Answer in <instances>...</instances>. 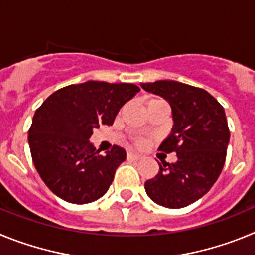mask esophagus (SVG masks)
<instances>
[{
	"instance_id": "34e87169",
	"label": "esophagus",
	"mask_w": 255,
	"mask_h": 255,
	"mask_svg": "<svg viewBox=\"0 0 255 255\" xmlns=\"http://www.w3.org/2000/svg\"><path fill=\"white\" fill-rule=\"evenodd\" d=\"M126 158L131 159V161H138V159L141 158V154H138V153H134V152H128Z\"/></svg>"
}]
</instances>
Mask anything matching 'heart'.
I'll return each mask as SVG.
<instances>
[{
  "mask_svg": "<svg viewBox=\"0 0 255 255\" xmlns=\"http://www.w3.org/2000/svg\"><path fill=\"white\" fill-rule=\"evenodd\" d=\"M136 144H138V145H140V147H141V145H144V144H145V141H144L143 139H138V140H136Z\"/></svg>",
  "mask_w": 255,
  "mask_h": 255,
  "instance_id": "b5f03b06",
  "label": "heart"
}]
</instances>
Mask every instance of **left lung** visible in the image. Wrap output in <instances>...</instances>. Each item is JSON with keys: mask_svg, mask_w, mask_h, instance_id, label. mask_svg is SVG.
<instances>
[{"mask_svg": "<svg viewBox=\"0 0 255 255\" xmlns=\"http://www.w3.org/2000/svg\"><path fill=\"white\" fill-rule=\"evenodd\" d=\"M140 85L170 103L173 128L158 149L176 152L177 157L173 163H158V173L145 181L144 188L154 203L182 208L203 197L224 168L230 140L226 114L215 97L202 88L175 80Z\"/></svg>", "mask_w": 255, "mask_h": 255, "instance_id": "left-lung-1", "label": "left lung"}]
</instances>
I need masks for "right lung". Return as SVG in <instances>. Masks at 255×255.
<instances>
[{"label": "right lung", "mask_w": 255, "mask_h": 255, "mask_svg": "<svg viewBox=\"0 0 255 255\" xmlns=\"http://www.w3.org/2000/svg\"><path fill=\"white\" fill-rule=\"evenodd\" d=\"M139 91L130 83L89 80L61 88L40 105L28 140L35 168L53 194L75 204L106 194L126 152L114 145L101 155L89 138L94 128L112 125L119 110Z\"/></svg>", "instance_id": "1"}]
</instances>
